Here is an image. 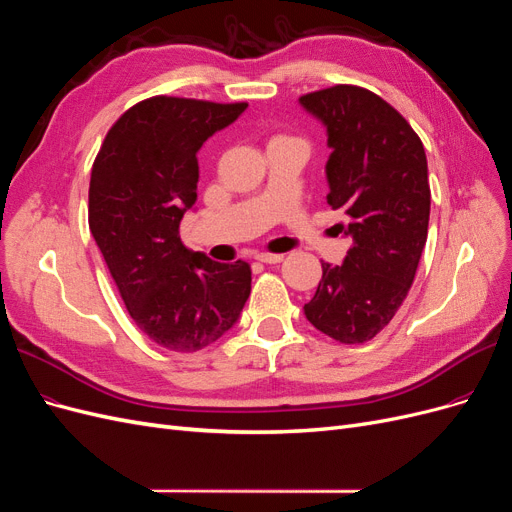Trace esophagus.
I'll use <instances>...</instances> for the list:
<instances>
[{
	"mask_svg": "<svg viewBox=\"0 0 512 512\" xmlns=\"http://www.w3.org/2000/svg\"><path fill=\"white\" fill-rule=\"evenodd\" d=\"M257 261H261V263H278V261H283V257L285 255H280V253H255L253 255Z\"/></svg>",
	"mask_w": 512,
	"mask_h": 512,
	"instance_id": "esophagus-1",
	"label": "esophagus"
}]
</instances>
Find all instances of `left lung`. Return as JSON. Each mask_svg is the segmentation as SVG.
I'll return each instance as SVG.
<instances>
[{
	"instance_id": "8db88e82",
	"label": "left lung",
	"mask_w": 512,
	"mask_h": 512,
	"mask_svg": "<svg viewBox=\"0 0 512 512\" xmlns=\"http://www.w3.org/2000/svg\"><path fill=\"white\" fill-rule=\"evenodd\" d=\"M300 106L327 131V204L344 217L336 232L351 240L340 266L321 263L304 315L325 336L361 344L393 319L415 280L432 200L425 148L368 89L336 85L302 95Z\"/></svg>"
}]
</instances>
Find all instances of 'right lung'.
Here are the masks:
<instances>
[{
	"label": "right lung",
	"mask_w": 512,
	"mask_h": 512,
	"mask_svg": "<svg viewBox=\"0 0 512 512\" xmlns=\"http://www.w3.org/2000/svg\"><path fill=\"white\" fill-rule=\"evenodd\" d=\"M246 106L151 97L112 125L95 157L89 229L131 319L163 349L217 342L251 295L249 263L212 261L180 240L197 200V153Z\"/></svg>",
	"instance_id": "obj_1"
}]
</instances>
